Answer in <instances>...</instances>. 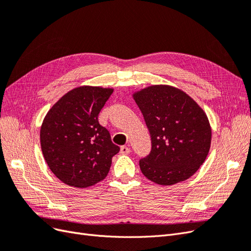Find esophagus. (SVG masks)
Instances as JSON below:
<instances>
[{
    "instance_id": "obj_1",
    "label": "esophagus",
    "mask_w": 251,
    "mask_h": 251,
    "mask_svg": "<svg viewBox=\"0 0 251 251\" xmlns=\"http://www.w3.org/2000/svg\"><path fill=\"white\" fill-rule=\"evenodd\" d=\"M130 153H131V149L130 148H127L126 146L120 148V154L121 155H127V154H130Z\"/></svg>"
}]
</instances>
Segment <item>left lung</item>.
<instances>
[{
	"instance_id": "8db88e82",
	"label": "left lung",
	"mask_w": 251,
	"mask_h": 251,
	"mask_svg": "<svg viewBox=\"0 0 251 251\" xmlns=\"http://www.w3.org/2000/svg\"><path fill=\"white\" fill-rule=\"evenodd\" d=\"M151 140V153L140 159L142 174L160 185L192 177L206 159L211 127L205 112L183 91L166 85L133 94Z\"/></svg>"
}]
</instances>
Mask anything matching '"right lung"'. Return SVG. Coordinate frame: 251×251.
<instances>
[{"instance_id":"add662e5","label":"right lung","mask_w":251,"mask_h":251,"mask_svg":"<svg viewBox=\"0 0 251 251\" xmlns=\"http://www.w3.org/2000/svg\"><path fill=\"white\" fill-rule=\"evenodd\" d=\"M112 93L110 88H75L44 118L40 134L44 158L67 185L83 188L107 177L119 147L98 123V114Z\"/></svg>"}]
</instances>
